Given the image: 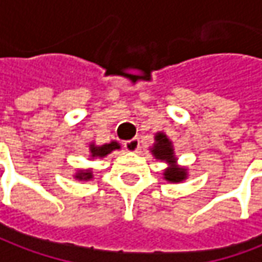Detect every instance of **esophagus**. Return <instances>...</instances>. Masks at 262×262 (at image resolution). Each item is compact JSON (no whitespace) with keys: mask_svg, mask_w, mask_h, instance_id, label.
Listing matches in <instances>:
<instances>
[{"mask_svg":"<svg viewBox=\"0 0 262 262\" xmlns=\"http://www.w3.org/2000/svg\"><path fill=\"white\" fill-rule=\"evenodd\" d=\"M139 147H140V140H139V138H133L130 140H126L124 142V149L127 152H138Z\"/></svg>","mask_w":262,"mask_h":262,"instance_id":"1","label":"esophagus"}]
</instances>
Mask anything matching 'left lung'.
I'll list each match as a JSON object with an SVG mask.
<instances>
[{
	"label": "left lung",
	"instance_id": "8db88e82",
	"mask_svg": "<svg viewBox=\"0 0 262 262\" xmlns=\"http://www.w3.org/2000/svg\"><path fill=\"white\" fill-rule=\"evenodd\" d=\"M156 143L152 147V154L156 156V159H161V161H166L168 163H175V155H173V147H172V142L166 138V135L163 133H158L155 136ZM165 179L169 182H182L183 179L186 178V169L175 168V166H170L169 169L165 170Z\"/></svg>",
	"mask_w": 262,
	"mask_h": 262
}]
</instances>
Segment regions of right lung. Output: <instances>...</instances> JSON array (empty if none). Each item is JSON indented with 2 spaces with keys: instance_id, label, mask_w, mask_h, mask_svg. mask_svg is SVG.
I'll return each mask as SVG.
<instances>
[{
  "instance_id": "add662e5",
  "label": "right lung",
  "mask_w": 262,
  "mask_h": 262,
  "mask_svg": "<svg viewBox=\"0 0 262 262\" xmlns=\"http://www.w3.org/2000/svg\"><path fill=\"white\" fill-rule=\"evenodd\" d=\"M115 149H120V146H119V143L117 142H110V143H107V145H103V146H94V145H90V152H92V156L93 158H103V156H106V155H108L112 150H115ZM93 176V173L92 172H89V170H81L80 173H77L76 175V178L77 179H84V181H89L90 178Z\"/></svg>"
}]
</instances>
